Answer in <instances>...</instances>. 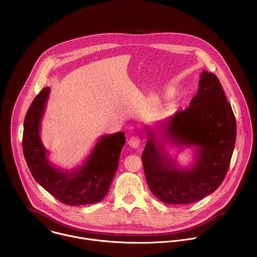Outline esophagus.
Here are the masks:
<instances>
[{
  "instance_id": "34e87169",
  "label": "esophagus",
  "mask_w": 257,
  "mask_h": 257,
  "mask_svg": "<svg viewBox=\"0 0 257 257\" xmlns=\"http://www.w3.org/2000/svg\"><path fill=\"white\" fill-rule=\"evenodd\" d=\"M128 144H129L132 148H137V147H139V145H140V138H139L138 136H133V137H131V138L129 139Z\"/></svg>"
}]
</instances>
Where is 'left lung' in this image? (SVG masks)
<instances>
[{
  "instance_id": "1",
  "label": "left lung",
  "mask_w": 257,
  "mask_h": 257,
  "mask_svg": "<svg viewBox=\"0 0 257 257\" xmlns=\"http://www.w3.org/2000/svg\"><path fill=\"white\" fill-rule=\"evenodd\" d=\"M142 163L147 185L161 202L183 205L215 192L225 179L236 141V120L218 77L204 70L188 109L149 125ZM194 147L193 164L181 168L164 143Z\"/></svg>"
}]
</instances>
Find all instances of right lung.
I'll return each mask as SVG.
<instances>
[{"label": "right lung", "mask_w": 257, "mask_h": 257, "mask_svg": "<svg viewBox=\"0 0 257 257\" xmlns=\"http://www.w3.org/2000/svg\"><path fill=\"white\" fill-rule=\"evenodd\" d=\"M50 93L42 89L30 105L24 120L23 153L34 180L50 195L69 206L89 205L102 201L107 195L119 165L125 133L103 135L85 159L73 170L52 165L48 151L40 138V125Z\"/></svg>", "instance_id": "1"}]
</instances>
